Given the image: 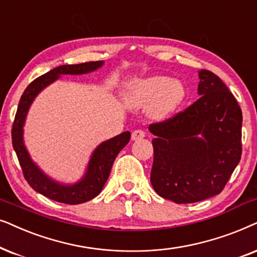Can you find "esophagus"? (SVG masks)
Returning <instances> with one entry per match:
<instances>
[{
	"instance_id": "obj_1",
	"label": "esophagus",
	"mask_w": 257,
	"mask_h": 257,
	"mask_svg": "<svg viewBox=\"0 0 257 257\" xmlns=\"http://www.w3.org/2000/svg\"><path fill=\"white\" fill-rule=\"evenodd\" d=\"M146 136V132L141 131V129H138V131H134L132 134V139L134 141H138V140H141Z\"/></svg>"
}]
</instances>
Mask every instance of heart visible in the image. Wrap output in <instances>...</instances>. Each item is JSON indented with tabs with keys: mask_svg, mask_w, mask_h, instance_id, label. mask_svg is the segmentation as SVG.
I'll return each instance as SVG.
<instances>
[{
	"mask_svg": "<svg viewBox=\"0 0 257 257\" xmlns=\"http://www.w3.org/2000/svg\"><path fill=\"white\" fill-rule=\"evenodd\" d=\"M184 96L186 88L182 82L166 76H152L129 85L124 100L131 108L147 107L152 117L163 119L176 110Z\"/></svg>",
	"mask_w": 257,
	"mask_h": 257,
	"instance_id": "b5f03b06",
	"label": "heart"
}]
</instances>
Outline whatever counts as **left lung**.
I'll use <instances>...</instances> for the list:
<instances>
[{"instance_id":"8db88e82","label":"left lung","mask_w":257,"mask_h":257,"mask_svg":"<svg viewBox=\"0 0 257 257\" xmlns=\"http://www.w3.org/2000/svg\"><path fill=\"white\" fill-rule=\"evenodd\" d=\"M200 98L163 122L152 123L150 182L161 197L194 203L220 194L242 155V111L220 77L198 71Z\"/></svg>"}]
</instances>
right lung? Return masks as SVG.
<instances>
[{
  "mask_svg": "<svg viewBox=\"0 0 257 257\" xmlns=\"http://www.w3.org/2000/svg\"><path fill=\"white\" fill-rule=\"evenodd\" d=\"M102 64L103 61H95V62L80 64H66L51 69L34 80L26 88L17 107L15 119L13 123L12 139L14 150L22 168L23 176L34 190L57 202L80 204L96 197L107 182L115 157L128 145L131 133L124 132L108 141L102 142L91 155L84 176L75 184H62L48 177L30 159L23 142V125H25L26 116L37 94L47 85L56 81L61 75L87 74L98 69Z\"/></svg>",
  "mask_w": 257,
  "mask_h": 257,
  "instance_id": "obj_1",
  "label": "right lung"
}]
</instances>
